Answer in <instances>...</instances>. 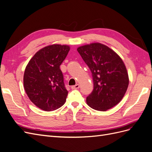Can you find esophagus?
I'll return each instance as SVG.
<instances>
[{
  "label": "esophagus",
  "mask_w": 152,
  "mask_h": 152,
  "mask_svg": "<svg viewBox=\"0 0 152 152\" xmlns=\"http://www.w3.org/2000/svg\"><path fill=\"white\" fill-rule=\"evenodd\" d=\"M80 87V86H79V84H76V85H75V86H72L71 87V88L72 89H79Z\"/></svg>",
  "instance_id": "34e87169"
}]
</instances>
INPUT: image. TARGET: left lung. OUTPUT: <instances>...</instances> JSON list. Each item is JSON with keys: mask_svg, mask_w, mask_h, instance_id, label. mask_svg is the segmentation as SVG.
I'll use <instances>...</instances> for the list:
<instances>
[{"mask_svg": "<svg viewBox=\"0 0 152 152\" xmlns=\"http://www.w3.org/2000/svg\"><path fill=\"white\" fill-rule=\"evenodd\" d=\"M89 66L94 89L87 104L98 111H107L121 102L129 85L126 67L118 55L107 45L92 43L77 48Z\"/></svg>", "mask_w": 152, "mask_h": 152, "instance_id": "obj_1", "label": "left lung"}]
</instances>
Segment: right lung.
Instances as JSON below:
<instances>
[{"mask_svg": "<svg viewBox=\"0 0 152 152\" xmlns=\"http://www.w3.org/2000/svg\"><path fill=\"white\" fill-rule=\"evenodd\" d=\"M69 50L66 45H48L37 52L26 66V93L32 103L44 111L57 110L66 102L68 91L59 66Z\"/></svg>", "mask_w": 152, "mask_h": 152, "instance_id": "right-lung-1", "label": "right lung"}]
</instances>
